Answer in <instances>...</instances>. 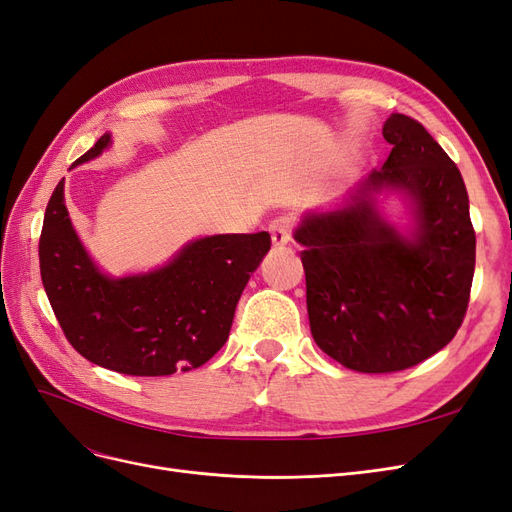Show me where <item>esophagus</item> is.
<instances>
[{
	"instance_id": "1",
	"label": "esophagus",
	"mask_w": 512,
	"mask_h": 512,
	"mask_svg": "<svg viewBox=\"0 0 512 512\" xmlns=\"http://www.w3.org/2000/svg\"><path fill=\"white\" fill-rule=\"evenodd\" d=\"M292 228H294V220L290 218V215H280V218H275L269 224L273 245H286V243H290Z\"/></svg>"
}]
</instances>
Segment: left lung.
I'll list each match as a JSON object with an SVG mask.
<instances>
[{"label":"left lung","mask_w":512,"mask_h":512,"mask_svg":"<svg viewBox=\"0 0 512 512\" xmlns=\"http://www.w3.org/2000/svg\"><path fill=\"white\" fill-rule=\"evenodd\" d=\"M382 136L393 145L384 166L356 185L344 207L305 213L294 230L314 342L361 374L414 367L451 342L468 312L476 262L457 164L408 115L393 113ZM380 189L411 198L410 236L381 218Z\"/></svg>","instance_id":"left-lung-1"}]
</instances>
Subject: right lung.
<instances>
[{"label":"right lung","mask_w":512,"mask_h":512,"mask_svg":"<svg viewBox=\"0 0 512 512\" xmlns=\"http://www.w3.org/2000/svg\"><path fill=\"white\" fill-rule=\"evenodd\" d=\"M111 134L74 162L98 158ZM271 250L269 232L190 241L143 275L108 277L74 232L64 181L46 205L40 275L55 318L87 361L128 376H170L205 365L228 339L250 275Z\"/></svg>","instance_id":"1"}]
</instances>
